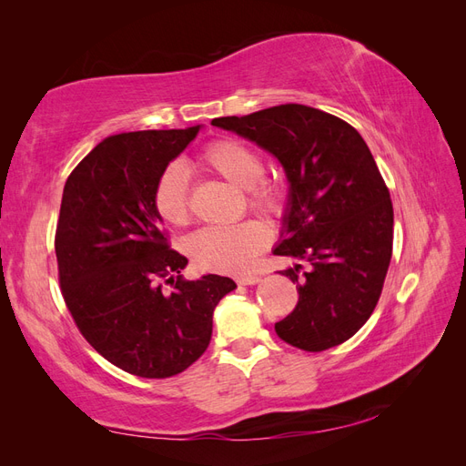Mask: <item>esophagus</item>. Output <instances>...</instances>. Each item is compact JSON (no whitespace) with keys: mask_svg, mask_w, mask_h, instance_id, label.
I'll return each instance as SVG.
<instances>
[{"mask_svg":"<svg viewBox=\"0 0 466 466\" xmlns=\"http://www.w3.org/2000/svg\"><path fill=\"white\" fill-rule=\"evenodd\" d=\"M235 281L238 286H255L258 284L260 278L255 274H243V276H235Z\"/></svg>","mask_w":466,"mask_h":466,"instance_id":"1","label":"esophagus"}]
</instances>
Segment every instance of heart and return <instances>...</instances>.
<instances>
[{"instance_id":"obj_1","label":"heart","mask_w":466,"mask_h":466,"mask_svg":"<svg viewBox=\"0 0 466 466\" xmlns=\"http://www.w3.org/2000/svg\"><path fill=\"white\" fill-rule=\"evenodd\" d=\"M198 163L211 173L247 190L252 209L270 219L288 214L291 192L279 177H268L262 153L233 137L214 139L200 155ZM155 214L167 225L182 228L190 221V182L182 165L171 163L159 173L153 187ZM270 243V231L258 219L233 225H214L196 231L188 238V255L194 264L208 272H243Z\"/></svg>"}]
</instances>
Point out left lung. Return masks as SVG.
Returning a JSON list of instances; mask_svg holds the SVG:
<instances>
[{"label":"left lung","instance_id":"obj_1","mask_svg":"<svg viewBox=\"0 0 466 466\" xmlns=\"http://www.w3.org/2000/svg\"><path fill=\"white\" fill-rule=\"evenodd\" d=\"M211 124L274 153L289 180L274 255L298 262L281 274L299 301L276 334L305 351L346 342L375 311L392 257V202L368 144L342 118L295 103Z\"/></svg>","mask_w":466,"mask_h":466}]
</instances>
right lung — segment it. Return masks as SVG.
<instances>
[{
    "label": "right lung",
    "mask_w": 466,
    "mask_h": 466,
    "mask_svg": "<svg viewBox=\"0 0 466 466\" xmlns=\"http://www.w3.org/2000/svg\"><path fill=\"white\" fill-rule=\"evenodd\" d=\"M198 130L106 137L64 187L54 247L66 307L98 354L137 377L190 368L211 340L216 305L237 288L218 274L182 279L188 258L171 248L151 200L159 173Z\"/></svg>",
    "instance_id": "1"
}]
</instances>
